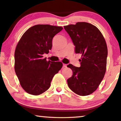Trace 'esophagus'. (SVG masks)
<instances>
[{
  "label": "esophagus",
  "mask_w": 121,
  "mask_h": 121,
  "mask_svg": "<svg viewBox=\"0 0 121 121\" xmlns=\"http://www.w3.org/2000/svg\"><path fill=\"white\" fill-rule=\"evenodd\" d=\"M67 64H65V63H63V67H67Z\"/></svg>",
  "instance_id": "esophagus-1"
}]
</instances>
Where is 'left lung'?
<instances>
[{
  "mask_svg": "<svg viewBox=\"0 0 121 121\" xmlns=\"http://www.w3.org/2000/svg\"><path fill=\"white\" fill-rule=\"evenodd\" d=\"M75 46V52L82 54L80 67L69 64L73 75L67 79L70 89L85 96L95 92L105 76L108 50L103 35L95 26L87 22L64 26Z\"/></svg>",
  "mask_w": 121,
  "mask_h": 121,
  "instance_id": "obj_1",
  "label": "left lung"
}]
</instances>
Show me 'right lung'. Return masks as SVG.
I'll use <instances>...</instances> for the list:
<instances>
[{
    "label": "right lung",
    "mask_w": 121,
    "mask_h": 121,
    "mask_svg": "<svg viewBox=\"0 0 121 121\" xmlns=\"http://www.w3.org/2000/svg\"><path fill=\"white\" fill-rule=\"evenodd\" d=\"M63 28L37 24L26 30L17 44L14 54L15 71L22 87L32 95L48 90L54 76L62 67L61 62L46 60L52 47V39Z\"/></svg>",
    "instance_id": "right-lung-1"
}]
</instances>
